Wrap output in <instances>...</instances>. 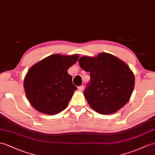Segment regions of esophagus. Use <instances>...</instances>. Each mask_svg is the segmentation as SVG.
I'll return each instance as SVG.
<instances>
[{
  "label": "esophagus",
  "instance_id": "obj_1",
  "mask_svg": "<svg viewBox=\"0 0 155 155\" xmlns=\"http://www.w3.org/2000/svg\"><path fill=\"white\" fill-rule=\"evenodd\" d=\"M78 90L79 91H82L83 90H84V86H83V85H81V86H79L78 87Z\"/></svg>",
  "mask_w": 155,
  "mask_h": 155
}]
</instances>
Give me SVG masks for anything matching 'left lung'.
Masks as SVG:
<instances>
[{"label":"left lung","instance_id":"1","mask_svg":"<svg viewBox=\"0 0 155 155\" xmlns=\"http://www.w3.org/2000/svg\"><path fill=\"white\" fill-rule=\"evenodd\" d=\"M79 64L84 70L89 71L91 80L84 95L94 110L101 114H111L130 100L135 77L122 60L103 52L96 57L82 56Z\"/></svg>","mask_w":155,"mask_h":155}]
</instances>
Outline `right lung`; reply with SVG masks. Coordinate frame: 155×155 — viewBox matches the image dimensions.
Listing matches in <instances>:
<instances>
[{
	"instance_id": "obj_1",
	"label": "right lung",
	"mask_w": 155,
	"mask_h": 155,
	"mask_svg": "<svg viewBox=\"0 0 155 155\" xmlns=\"http://www.w3.org/2000/svg\"><path fill=\"white\" fill-rule=\"evenodd\" d=\"M78 58V54H53L30 68L24 87L34 108L45 114L54 115L67 107L77 89L68 70Z\"/></svg>"
}]
</instances>
